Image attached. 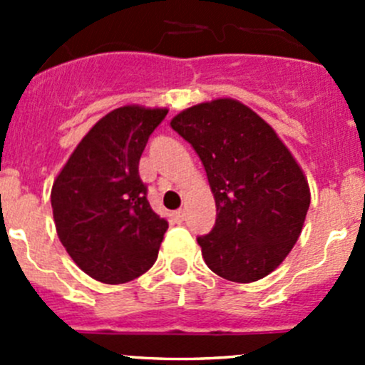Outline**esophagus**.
Listing matches in <instances>:
<instances>
[{
	"label": "esophagus",
	"mask_w": 365,
	"mask_h": 365,
	"mask_svg": "<svg viewBox=\"0 0 365 365\" xmlns=\"http://www.w3.org/2000/svg\"><path fill=\"white\" fill-rule=\"evenodd\" d=\"M173 219L176 220V222H183L185 220V210H176L175 213H173Z\"/></svg>",
	"instance_id": "esophagus-1"
}]
</instances>
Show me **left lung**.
Returning <instances> with one entry per match:
<instances>
[{"label":"left lung","instance_id":"1","mask_svg":"<svg viewBox=\"0 0 365 365\" xmlns=\"http://www.w3.org/2000/svg\"><path fill=\"white\" fill-rule=\"evenodd\" d=\"M171 127L192 145L215 200V226L197 238L205 263L231 282L259 281L286 259L311 190L277 132L235 98L183 109Z\"/></svg>","mask_w":365,"mask_h":365}]
</instances>
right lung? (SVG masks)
Instances as JSON below:
<instances>
[{
    "instance_id": "1",
    "label": "right lung",
    "mask_w": 365,
    "mask_h": 365,
    "mask_svg": "<svg viewBox=\"0 0 365 365\" xmlns=\"http://www.w3.org/2000/svg\"><path fill=\"white\" fill-rule=\"evenodd\" d=\"M165 108L130 104L90 128L58 173L51 190L56 233L73 263L104 284L148 272L168 222L146 200L139 159Z\"/></svg>"
}]
</instances>
